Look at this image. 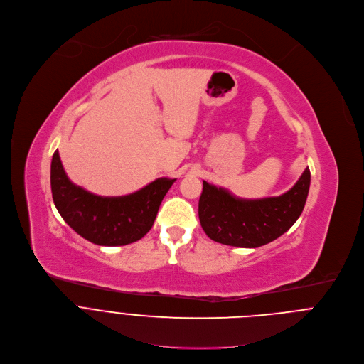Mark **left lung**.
<instances>
[{
    "label": "left lung",
    "mask_w": 364,
    "mask_h": 364,
    "mask_svg": "<svg viewBox=\"0 0 364 364\" xmlns=\"http://www.w3.org/2000/svg\"><path fill=\"white\" fill-rule=\"evenodd\" d=\"M311 186L305 168L296 184L278 197L245 200L223 187L203 181L198 217L204 232L215 242L257 248L285 234L304 211Z\"/></svg>",
    "instance_id": "left-lung-1"
}]
</instances>
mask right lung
Masks as SVG:
<instances>
[{"label":"right lung","mask_w":364,"mask_h":364,"mask_svg":"<svg viewBox=\"0 0 364 364\" xmlns=\"http://www.w3.org/2000/svg\"><path fill=\"white\" fill-rule=\"evenodd\" d=\"M174 181L161 177L129 196L100 197L68 178L58 150L50 163L52 198L60 217L80 237L105 247L127 245L143 238Z\"/></svg>","instance_id":"right-lung-1"}]
</instances>
